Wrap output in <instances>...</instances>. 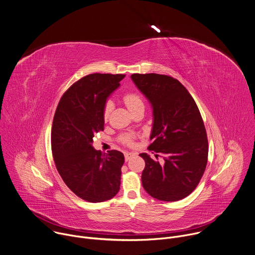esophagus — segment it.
I'll return each mask as SVG.
<instances>
[{
    "mask_svg": "<svg viewBox=\"0 0 255 255\" xmlns=\"http://www.w3.org/2000/svg\"><path fill=\"white\" fill-rule=\"evenodd\" d=\"M133 156H135V153H133V152H126L125 153V160L126 161H128L130 158H132Z\"/></svg>",
    "mask_w": 255,
    "mask_h": 255,
    "instance_id": "34e87169",
    "label": "esophagus"
}]
</instances>
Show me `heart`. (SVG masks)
Segmentation results:
<instances>
[{
    "mask_svg": "<svg viewBox=\"0 0 255 255\" xmlns=\"http://www.w3.org/2000/svg\"><path fill=\"white\" fill-rule=\"evenodd\" d=\"M123 100H124L125 105L127 106V108L130 111H133L134 109H136V108H138L140 106H144L142 98L138 94H136V93H132V92L126 93L123 96ZM111 109H112V104L110 102H108L105 105V108H104V113H103L104 119H107L109 117ZM133 139H134V136L130 135V134H125V135H123L121 137L122 142H124L127 145H132L133 144Z\"/></svg>",
    "mask_w": 255,
    "mask_h": 255,
    "instance_id": "heart-1",
    "label": "heart"
}]
</instances>
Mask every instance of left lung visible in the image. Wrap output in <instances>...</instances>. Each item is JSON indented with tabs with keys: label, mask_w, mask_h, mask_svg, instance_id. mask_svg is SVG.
<instances>
[{
	"label": "left lung",
	"mask_w": 255,
	"mask_h": 255,
	"mask_svg": "<svg viewBox=\"0 0 255 255\" xmlns=\"http://www.w3.org/2000/svg\"><path fill=\"white\" fill-rule=\"evenodd\" d=\"M131 79L152 107L153 142L148 149L164 154L162 162L140 154L145 160L142 185L158 200L183 199L196 188L207 164L208 141L198 107L187 89L170 76L133 74Z\"/></svg>",
	"instance_id": "left-lung-1"
}]
</instances>
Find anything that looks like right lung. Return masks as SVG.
Segmentation results:
<instances>
[{
	"instance_id": "right-lung-1",
	"label": "right lung",
	"mask_w": 255,
	"mask_h": 255,
	"mask_svg": "<svg viewBox=\"0 0 255 255\" xmlns=\"http://www.w3.org/2000/svg\"><path fill=\"white\" fill-rule=\"evenodd\" d=\"M125 75L90 74L65 92L55 112L52 152L65 184L88 202L113 198L120 189L124 155L102 153L93 147L96 133L104 130V108Z\"/></svg>"
}]
</instances>
